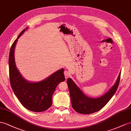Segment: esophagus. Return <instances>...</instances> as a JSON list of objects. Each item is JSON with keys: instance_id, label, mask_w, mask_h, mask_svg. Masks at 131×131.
I'll return each instance as SVG.
<instances>
[{"instance_id": "34e87169", "label": "esophagus", "mask_w": 131, "mask_h": 131, "mask_svg": "<svg viewBox=\"0 0 131 131\" xmlns=\"http://www.w3.org/2000/svg\"><path fill=\"white\" fill-rule=\"evenodd\" d=\"M64 74L65 77H66V79H67V78L69 77V75H70L69 72H68V71H64Z\"/></svg>"}]
</instances>
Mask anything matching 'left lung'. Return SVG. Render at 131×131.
Listing matches in <instances>:
<instances>
[{
  "label": "left lung",
  "mask_w": 131,
  "mask_h": 131,
  "mask_svg": "<svg viewBox=\"0 0 131 131\" xmlns=\"http://www.w3.org/2000/svg\"><path fill=\"white\" fill-rule=\"evenodd\" d=\"M120 76L121 72L115 84L104 94L98 98L88 97L83 93L71 78H68L67 82L73 109L77 112L84 114L93 113L101 110L116 93L119 85Z\"/></svg>",
  "instance_id": "1"
}]
</instances>
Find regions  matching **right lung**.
Wrapping results in <instances>:
<instances>
[{"label":"right lung","instance_id":"obj_1","mask_svg":"<svg viewBox=\"0 0 131 131\" xmlns=\"http://www.w3.org/2000/svg\"><path fill=\"white\" fill-rule=\"evenodd\" d=\"M28 28L21 31L11 47L9 57V79L12 90L21 104L28 110L40 112L52 106V95L59 83L65 81V77L63 68L37 82L28 81L21 75L15 64L14 50L18 38Z\"/></svg>","mask_w":131,"mask_h":131}]
</instances>
